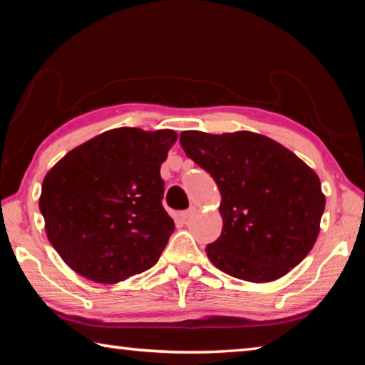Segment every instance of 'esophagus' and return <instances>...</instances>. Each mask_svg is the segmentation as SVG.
<instances>
[{
    "instance_id": "1",
    "label": "esophagus",
    "mask_w": 365,
    "mask_h": 365,
    "mask_svg": "<svg viewBox=\"0 0 365 365\" xmlns=\"http://www.w3.org/2000/svg\"><path fill=\"white\" fill-rule=\"evenodd\" d=\"M195 212V207H190V209H187V211H183V212H180V220H188L190 217H191V214Z\"/></svg>"
}]
</instances>
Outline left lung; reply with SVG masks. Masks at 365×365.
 Returning a JSON list of instances; mask_svg holds the SVG:
<instances>
[{"label":"left lung","instance_id":"left-lung-1","mask_svg":"<svg viewBox=\"0 0 365 365\" xmlns=\"http://www.w3.org/2000/svg\"><path fill=\"white\" fill-rule=\"evenodd\" d=\"M180 145L220 191L224 225L206 248L215 267L235 279L267 283L309 255L320 232L325 195L304 160L248 130H185Z\"/></svg>","mask_w":365,"mask_h":365}]
</instances>
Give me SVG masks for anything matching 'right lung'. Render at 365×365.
<instances>
[{
	"mask_svg": "<svg viewBox=\"0 0 365 365\" xmlns=\"http://www.w3.org/2000/svg\"><path fill=\"white\" fill-rule=\"evenodd\" d=\"M177 138L169 128H113L48 170L38 206L49 243L73 272L113 285L159 261L175 228L160 202V164Z\"/></svg>",
	"mask_w": 365,
	"mask_h": 365,
	"instance_id": "obj_1",
	"label": "right lung"
}]
</instances>
